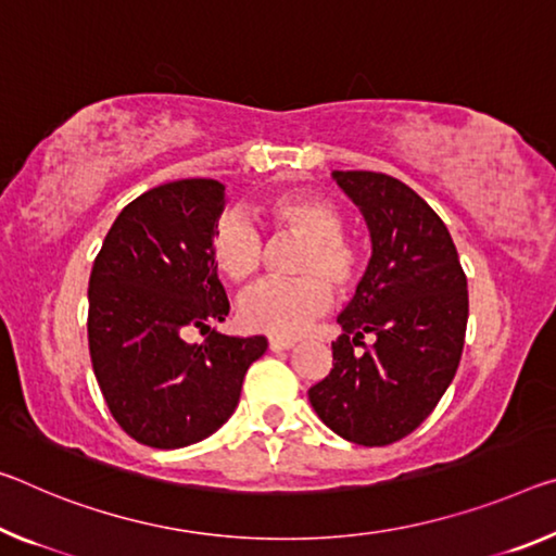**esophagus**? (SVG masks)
Segmentation results:
<instances>
[{
  "label": "esophagus",
  "instance_id": "1",
  "mask_svg": "<svg viewBox=\"0 0 556 556\" xmlns=\"http://www.w3.org/2000/svg\"><path fill=\"white\" fill-rule=\"evenodd\" d=\"M294 339H289V337H269V349L271 351H287V349H292L294 346Z\"/></svg>",
  "mask_w": 556,
  "mask_h": 556
}]
</instances>
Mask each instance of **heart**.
I'll return each mask as SVG.
<instances>
[{
  "label": "heart",
  "instance_id": "b5f03b06",
  "mask_svg": "<svg viewBox=\"0 0 556 556\" xmlns=\"http://www.w3.org/2000/svg\"><path fill=\"white\" fill-rule=\"evenodd\" d=\"M257 215L279 235H292L296 247L289 271L292 279L267 281L240 304L244 329L296 337L316 314L329 309L331 296H351L364 277V252L354 237L343 232L337 202L316 192H287L262 202ZM210 262L227 281L244 287L260 275L264 240L250 219L225 215L217 219L210 240Z\"/></svg>",
  "mask_w": 556,
  "mask_h": 556
}]
</instances>
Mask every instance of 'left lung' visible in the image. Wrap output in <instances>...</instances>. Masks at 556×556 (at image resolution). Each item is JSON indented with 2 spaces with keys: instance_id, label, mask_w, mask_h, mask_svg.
I'll return each instance as SVG.
<instances>
[{
  "instance_id": "1",
  "label": "left lung",
  "mask_w": 556,
  "mask_h": 556,
  "mask_svg": "<svg viewBox=\"0 0 556 556\" xmlns=\"http://www.w3.org/2000/svg\"><path fill=\"white\" fill-rule=\"evenodd\" d=\"M333 178L364 213L374 254L339 314L333 368L312 386L309 401L351 443L391 445L433 413L455 378L468 279L445 223L416 190L371 170H337ZM366 332L377 337L371 348Z\"/></svg>"
}]
</instances>
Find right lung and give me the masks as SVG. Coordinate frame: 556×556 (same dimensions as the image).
<instances>
[{
	"label": "right lung",
	"mask_w": 556,
	"mask_h": 556,
	"mask_svg": "<svg viewBox=\"0 0 556 556\" xmlns=\"http://www.w3.org/2000/svg\"><path fill=\"white\" fill-rule=\"evenodd\" d=\"M225 185L190 178L157 185L121 210L88 279V351L111 416L138 443L173 451L200 443L232 416L264 337L211 331L225 321V287L210 240Z\"/></svg>",
	"instance_id": "right-lung-1"
}]
</instances>
